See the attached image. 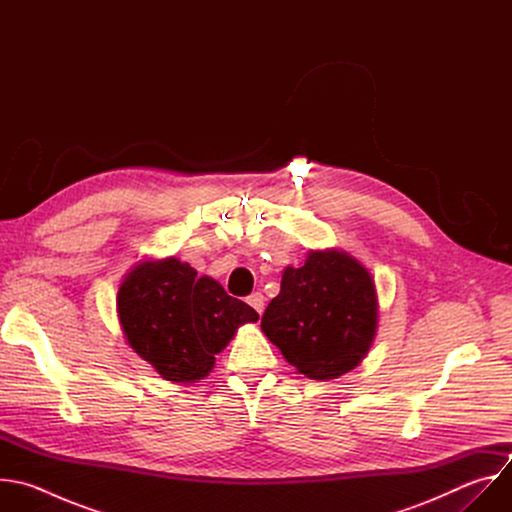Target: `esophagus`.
Returning <instances> with one entry per match:
<instances>
[{"instance_id": "obj_1", "label": "esophagus", "mask_w": 512, "mask_h": 512, "mask_svg": "<svg viewBox=\"0 0 512 512\" xmlns=\"http://www.w3.org/2000/svg\"><path fill=\"white\" fill-rule=\"evenodd\" d=\"M247 302H249V306H251V308H255V312L263 314V308H265V298H263L261 291H255V294H251V296L247 298Z\"/></svg>"}]
</instances>
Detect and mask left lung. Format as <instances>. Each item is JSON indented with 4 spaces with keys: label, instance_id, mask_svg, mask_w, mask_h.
<instances>
[{
    "label": "left lung",
    "instance_id": "1",
    "mask_svg": "<svg viewBox=\"0 0 512 512\" xmlns=\"http://www.w3.org/2000/svg\"><path fill=\"white\" fill-rule=\"evenodd\" d=\"M379 328L371 271L338 249H310L302 267L287 265L263 318V334L300 375L332 381L369 354Z\"/></svg>",
    "mask_w": 512,
    "mask_h": 512
}]
</instances>
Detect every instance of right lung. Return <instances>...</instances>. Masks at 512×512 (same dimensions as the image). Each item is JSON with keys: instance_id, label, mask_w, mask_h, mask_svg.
<instances>
[{"instance_id": "obj_1", "label": "right lung", "mask_w": 512, "mask_h": 512, "mask_svg": "<svg viewBox=\"0 0 512 512\" xmlns=\"http://www.w3.org/2000/svg\"><path fill=\"white\" fill-rule=\"evenodd\" d=\"M117 318L133 352L172 383H198L243 324L259 314L176 257L137 261L117 289Z\"/></svg>"}]
</instances>
